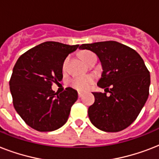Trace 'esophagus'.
I'll return each mask as SVG.
<instances>
[{
  "label": "esophagus",
  "instance_id": "esophagus-1",
  "mask_svg": "<svg viewBox=\"0 0 159 159\" xmlns=\"http://www.w3.org/2000/svg\"><path fill=\"white\" fill-rule=\"evenodd\" d=\"M82 96H83V93H82V92H78V97H79V98L82 97Z\"/></svg>",
  "mask_w": 159,
  "mask_h": 159
}]
</instances>
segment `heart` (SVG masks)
Wrapping results in <instances>:
<instances>
[{"mask_svg":"<svg viewBox=\"0 0 159 159\" xmlns=\"http://www.w3.org/2000/svg\"><path fill=\"white\" fill-rule=\"evenodd\" d=\"M93 55L95 54L92 53V52L84 51L83 53H82V57L83 61L86 62L88 60V58L93 56ZM93 80H94L93 77H91V76H88V77H77L70 80L69 83L71 85V87H73L74 89L80 91V92H84V91L89 88L91 84L93 82Z\"/></svg>","mask_w":159,"mask_h":159,"instance_id":"b5f03b06","label":"heart"}]
</instances>
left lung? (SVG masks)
<instances>
[{
	"label": "left lung",
	"instance_id": "8db88e82",
	"mask_svg": "<svg viewBox=\"0 0 159 159\" xmlns=\"http://www.w3.org/2000/svg\"><path fill=\"white\" fill-rule=\"evenodd\" d=\"M79 48L96 53L103 70L97 86L106 92H92L95 102L88 108L90 120L102 131L123 130L135 120L149 94L150 75L143 58L116 41L84 43Z\"/></svg>",
	"mask_w": 159,
	"mask_h": 159
}]
</instances>
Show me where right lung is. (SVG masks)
Instances as JSON below:
<instances>
[{"instance_id":"obj_1","label":"right lung","mask_w":159,"mask_h":159,"mask_svg":"<svg viewBox=\"0 0 159 159\" xmlns=\"http://www.w3.org/2000/svg\"><path fill=\"white\" fill-rule=\"evenodd\" d=\"M79 47L48 41L19 57L10 80V90L16 112L31 128L40 132L56 130L67 121L71 107L77 100L71 87L58 94L53 82L62 79L66 57Z\"/></svg>"}]
</instances>
